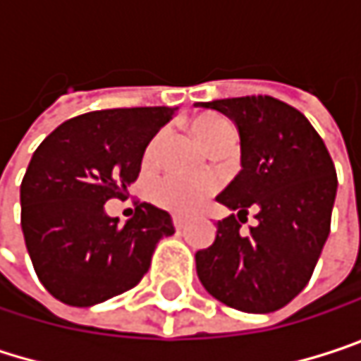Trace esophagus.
I'll list each match as a JSON object with an SVG mask.
<instances>
[{
    "mask_svg": "<svg viewBox=\"0 0 361 361\" xmlns=\"http://www.w3.org/2000/svg\"><path fill=\"white\" fill-rule=\"evenodd\" d=\"M173 226L176 230H181L185 226V217H180V215H173Z\"/></svg>",
    "mask_w": 361,
    "mask_h": 361,
    "instance_id": "esophagus-1",
    "label": "esophagus"
}]
</instances>
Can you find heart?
I'll list each match as a JSON object with an SVG mask.
<instances>
[{"label":"heart","mask_w":361,"mask_h":361,"mask_svg":"<svg viewBox=\"0 0 361 361\" xmlns=\"http://www.w3.org/2000/svg\"><path fill=\"white\" fill-rule=\"evenodd\" d=\"M190 125H192L194 135L207 150H213L217 144H221L230 137H236V129L230 123V118H226L217 112H202V114L194 116ZM159 140H161V135L152 137V142L148 144V148L144 152L146 163L154 161ZM215 190H217V181L213 178H185V176H178V173H169L152 183L150 198L157 207H161L173 215H190Z\"/></svg>","instance_id":"1"}]
</instances>
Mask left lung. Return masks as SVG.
Here are the masks:
<instances>
[{
	"instance_id": "obj_1",
	"label": "left lung",
	"mask_w": 361,
	"mask_h": 361,
	"mask_svg": "<svg viewBox=\"0 0 361 361\" xmlns=\"http://www.w3.org/2000/svg\"><path fill=\"white\" fill-rule=\"evenodd\" d=\"M230 116L240 133V173L217 196L236 215L217 221L196 252L202 286L228 307L269 314L310 282L330 234L336 171L322 137L297 109L271 96L198 102ZM257 224L240 232L248 211Z\"/></svg>"
}]
</instances>
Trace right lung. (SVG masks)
Listing matches in <instances>:
<instances>
[{"instance_id": "add662e5", "label": "right lung", "mask_w": 361, "mask_h": 361, "mask_svg": "<svg viewBox=\"0 0 361 361\" xmlns=\"http://www.w3.org/2000/svg\"><path fill=\"white\" fill-rule=\"evenodd\" d=\"M173 112L96 110L39 144L20 183V226L37 278L58 301L90 307L133 288L159 240L176 232L171 215L150 202H137L125 226L104 211L106 200L125 198L146 146Z\"/></svg>"}]
</instances>
